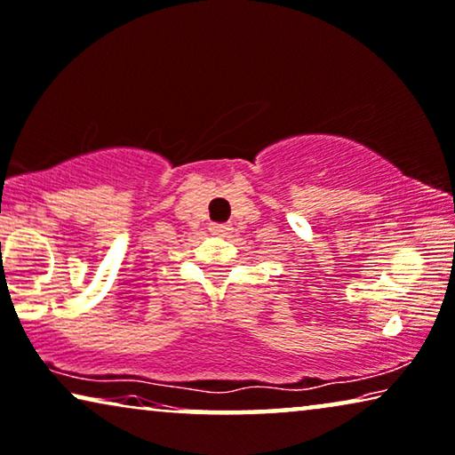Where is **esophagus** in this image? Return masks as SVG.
Returning a JSON list of instances; mask_svg holds the SVG:
<instances>
[{
  "label": "esophagus",
  "instance_id": "1",
  "mask_svg": "<svg viewBox=\"0 0 455 455\" xmlns=\"http://www.w3.org/2000/svg\"><path fill=\"white\" fill-rule=\"evenodd\" d=\"M209 229H212L213 235H221V238H228V235L234 232V228L229 226V223H213Z\"/></svg>",
  "mask_w": 455,
  "mask_h": 455
}]
</instances>
